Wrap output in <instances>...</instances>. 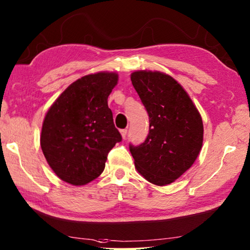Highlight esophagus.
Returning <instances> with one entry per match:
<instances>
[{
	"instance_id": "34e87169",
	"label": "esophagus",
	"mask_w": 250,
	"mask_h": 250,
	"mask_svg": "<svg viewBox=\"0 0 250 250\" xmlns=\"http://www.w3.org/2000/svg\"><path fill=\"white\" fill-rule=\"evenodd\" d=\"M126 129H122V130H120V133H121V137H122V139H125V137H126Z\"/></svg>"
}]
</instances>
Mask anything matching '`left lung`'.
<instances>
[{
	"label": "left lung",
	"instance_id": "obj_1",
	"mask_svg": "<svg viewBox=\"0 0 250 250\" xmlns=\"http://www.w3.org/2000/svg\"><path fill=\"white\" fill-rule=\"evenodd\" d=\"M131 82L149 117V132L140 146L130 145L139 174L156 186H166L196 162L203 143L200 112L172 76L140 70Z\"/></svg>",
	"mask_w": 250,
	"mask_h": 250
}]
</instances>
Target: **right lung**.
<instances>
[{
    "mask_svg": "<svg viewBox=\"0 0 250 250\" xmlns=\"http://www.w3.org/2000/svg\"><path fill=\"white\" fill-rule=\"evenodd\" d=\"M118 80V73L106 71L82 76L44 116L40 146L50 168L67 184L83 186L96 179L108 152L121 141L108 107Z\"/></svg>",
    "mask_w": 250,
    "mask_h": 250,
    "instance_id": "right-lung-1",
    "label": "right lung"
}]
</instances>
